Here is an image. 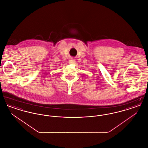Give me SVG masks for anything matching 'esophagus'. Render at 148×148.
<instances>
[{
  "mask_svg": "<svg viewBox=\"0 0 148 148\" xmlns=\"http://www.w3.org/2000/svg\"><path fill=\"white\" fill-rule=\"evenodd\" d=\"M75 63V60L74 59H71V60H69V63L74 64Z\"/></svg>",
  "mask_w": 148,
  "mask_h": 148,
  "instance_id": "obj_1",
  "label": "esophagus"
}]
</instances>
